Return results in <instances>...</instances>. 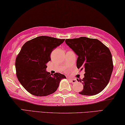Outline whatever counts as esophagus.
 <instances>
[{"instance_id":"34e87169","label":"esophagus","mask_w":125,"mask_h":125,"mask_svg":"<svg viewBox=\"0 0 125 125\" xmlns=\"http://www.w3.org/2000/svg\"><path fill=\"white\" fill-rule=\"evenodd\" d=\"M69 80L72 83H75L77 82V80L76 79H73V78H69Z\"/></svg>"}]
</instances>
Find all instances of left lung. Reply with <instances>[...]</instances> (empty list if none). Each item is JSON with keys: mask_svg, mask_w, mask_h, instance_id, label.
<instances>
[{"mask_svg": "<svg viewBox=\"0 0 125 125\" xmlns=\"http://www.w3.org/2000/svg\"><path fill=\"white\" fill-rule=\"evenodd\" d=\"M65 42L77 55V68L85 72L82 80H77L83 85L79 93L94 95L101 92L108 85L113 70L109 48L98 39L85 37L67 39Z\"/></svg>", "mask_w": 125, "mask_h": 125, "instance_id": "1", "label": "left lung"}]
</instances>
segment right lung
<instances>
[{
	"label": "right lung",
	"instance_id": "add662e5",
	"mask_svg": "<svg viewBox=\"0 0 125 125\" xmlns=\"http://www.w3.org/2000/svg\"><path fill=\"white\" fill-rule=\"evenodd\" d=\"M64 39L39 36L26 42L15 61L18 80L27 92L36 96H47L54 93L65 76L50 74L46 71L50 54Z\"/></svg>",
	"mask_w": 125,
	"mask_h": 125
}]
</instances>
